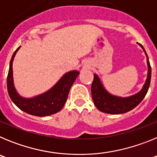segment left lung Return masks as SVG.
<instances>
[{
	"label": "left lung",
	"instance_id": "obj_1",
	"mask_svg": "<svg viewBox=\"0 0 157 157\" xmlns=\"http://www.w3.org/2000/svg\"><path fill=\"white\" fill-rule=\"evenodd\" d=\"M145 52L148 65V74L145 82L141 90L137 94L127 98H122L109 94L101 83L98 75H94V81L91 86V94L94 103L99 111L109 114H123L132 110L138 106L146 95L149 88L151 81V66L149 58L147 56L145 48L142 45L138 43Z\"/></svg>",
	"mask_w": 157,
	"mask_h": 157
}]
</instances>
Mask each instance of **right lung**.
<instances>
[{"mask_svg": "<svg viewBox=\"0 0 157 157\" xmlns=\"http://www.w3.org/2000/svg\"><path fill=\"white\" fill-rule=\"evenodd\" d=\"M20 46L15 51L9 63L7 87L8 95L15 105L23 112L36 116H47L55 114L62 109L67 101L69 91L79 75L78 71H71L63 75L60 79L48 91L34 98H26L19 95L16 90L13 80L12 63L16 52Z\"/></svg>", "mask_w": 157, "mask_h": 157, "instance_id": "right-lung-1", "label": "right lung"}]
</instances>
